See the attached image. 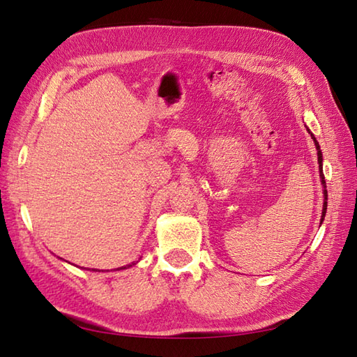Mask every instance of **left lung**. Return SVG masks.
I'll list each match as a JSON object with an SVG mask.
<instances>
[{
  "mask_svg": "<svg viewBox=\"0 0 357 357\" xmlns=\"http://www.w3.org/2000/svg\"><path fill=\"white\" fill-rule=\"evenodd\" d=\"M312 138H313V141H314V144H316V149H317V161H319V164H321V183H322V185H324V210H322V221H324V216H325V213H327V190H325V188H327V185H325V176H324V172H322V153H321V147H319V144H317V141H316V138L314 136L312 135ZM322 221H321V224H322Z\"/></svg>",
  "mask_w": 357,
  "mask_h": 357,
  "instance_id": "obj_1",
  "label": "left lung"
}]
</instances>
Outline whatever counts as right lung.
Masks as SVG:
<instances>
[{"label":"right lung","instance_id":"obj_1","mask_svg":"<svg viewBox=\"0 0 357 357\" xmlns=\"http://www.w3.org/2000/svg\"><path fill=\"white\" fill-rule=\"evenodd\" d=\"M132 265H135V262H132L130 265H127V267H132ZM124 268H126V267H124Z\"/></svg>","mask_w":357,"mask_h":357}]
</instances>
